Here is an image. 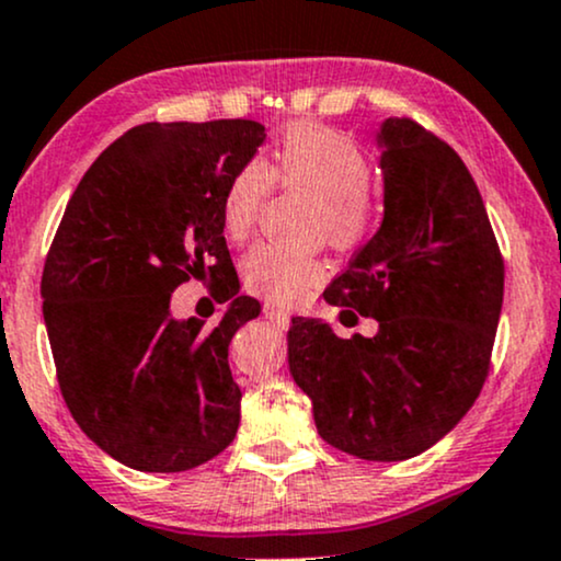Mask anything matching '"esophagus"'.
Segmentation results:
<instances>
[{"label":"esophagus","instance_id":"esophagus-1","mask_svg":"<svg viewBox=\"0 0 561 561\" xmlns=\"http://www.w3.org/2000/svg\"><path fill=\"white\" fill-rule=\"evenodd\" d=\"M263 317L272 321L276 330H285V327H289V313L282 306H276V302H272V300L263 302Z\"/></svg>","mask_w":561,"mask_h":561}]
</instances>
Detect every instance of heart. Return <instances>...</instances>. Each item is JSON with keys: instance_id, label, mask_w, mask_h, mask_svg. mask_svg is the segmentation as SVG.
<instances>
[{"instance_id": "heart-1", "label": "heart", "mask_w": 561, "mask_h": 561, "mask_svg": "<svg viewBox=\"0 0 561 561\" xmlns=\"http://www.w3.org/2000/svg\"><path fill=\"white\" fill-rule=\"evenodd\" d=\"M369 173V158L347 134L319 126L293 128L266 160L244 163L231 176L221 203L224 234L231 242L248 240L274 184L317 197L319 229L337 248H353L375 224ZM324 276L327 266L319 259L276 244H259L242 259L244 287L282 306L300 300Z\"/></svg>"}]
</instances>
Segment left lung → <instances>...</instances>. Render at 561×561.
Wrapping results in <instances>:
<instances>
[{
	"mask_svg": "<svg viewBox=\"0 0 561 561\" xmlns=\"http://www.w3.org/2000/svg\"><path fill=\"white\" fill-rule=\"evenodd\" d=\"M385 218L324 289L345 313L377 319L375 337H337L295 317L287 362L311 398L319 435L366 461L435 446L472 409L491 369L504 259L465 160L411 118L379 128Z\"/></svg>",
	"mask_w": 561,
	"mask_h": 561,
	"instance_id": "left-lung-1",
	"label": "left lung"
}]
</instances>
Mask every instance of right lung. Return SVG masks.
Listing matches in <instances>:
<instances>
[{
    "mask_svg": "<svg viewBox=\"0 0 561 561\" xmlns=\"http://www.w3.org/2000/svg\"><path fill=\"white\" fill-rule=\"evenodd\" d=\"M266 139L259 121L141 124L83 173L44 261V324L66 405L87 437L139 472H186L234 440L229 343L261 302L240 293L221 203ZM192 275L230 300L210 331L170 317Z\"/></svg>",
    "mask_w": 561,
    "mask_h": 561,
    "instance_id": "right-lung-1",
    "label": "right lung"
}]
</instances>
